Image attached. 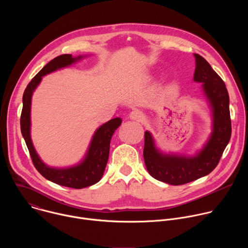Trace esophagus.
Returning <instances> with one entry per match:
<instances>
[{
	"label": "esophagus",
	"mask_w": 248,
	"mask_h": 248,
	"mask_svg": "<svg viewBox=\"0 0 248 248\" xmlns=\"http://www.w3.org/2000/svg\"><path fill=\"white\" fill-rule=\"evenodd\" d=\"M129 118L131 120H134V121H137V122H143L145 120V115L142 111L134 110L129 114Z\"/></svg>",
	"instance_id": "esophagus-1"
}]
</instances>
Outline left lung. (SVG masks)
<instances>
[{
  "mask_svg": "<svg viewBox=\"0 0 248 248\" xmlns=\"http://www.w3.org/2000/svg\"><path fill=\"white\" fill-rule=\"evenodd\" d=\"M196 67L194 80L203 83L204 92L213 110V133L204 149L195 157L186 158L163 155L157 151L148 131L144 133V162L154 179L171 185L181 186L207 175L220 162L232 134L230 98L225 82L209 62L200 55L194 54Z\"/></svg>",
  "mask_w": 248,
  "mask_h": 248,
  "instance_id": "left-lung-1",
  "label": "left lung"
}]
</instances>
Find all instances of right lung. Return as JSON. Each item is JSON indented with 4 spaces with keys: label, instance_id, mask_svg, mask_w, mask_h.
<instances>
[{
    "label": "right lung",
    "instance_id": "right-lung-1",
    "mask_svg": "<svg viewBox=\"0 0 248 248\" xmlns=\"http://www.w3.org/2000/svg\"><path fill=\"white\" fill-rule=\"evenodd\" d=\"M78 59H80V57ZM76 61L77 59H74L72 55H61L49 62L31 79L26 86L22 97L23 107L20 116V129L32 163L44 178L62 186L80 189L93 186L101 180L109 159L111 138L115 130L121 125L122 120L116 118L100 126L93 136L84 161L78 166L68 169H54L46 166L35 152L30 138V107L31 96L34 89L39 84L43 76L73 63Z\"/></svg>",
    "mask_w": 248,
    "mask_h": 248
}]
</instances>
